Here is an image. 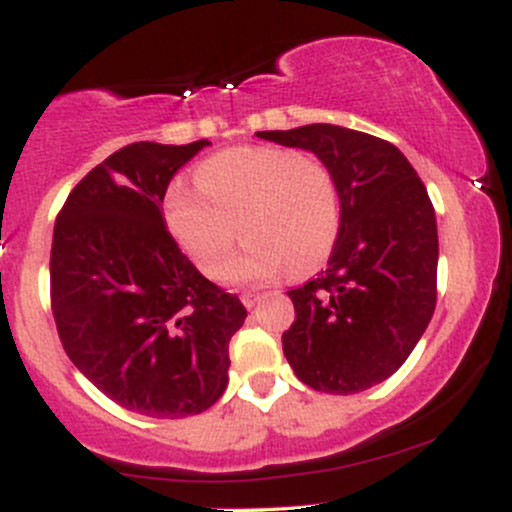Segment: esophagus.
<instances>
[{
  "instance_id": "obj_1",
  "label": "esophagus",
  "mask_w": 512,
  "mask_h": 512,
  "mask_svg": "<svg viewBox=\"0 0 512 512\" xmlns=\"http://www.w3.org/2000/svg\"><path fill=\"white\" fill-rule=\"evenodd\" d=\"M262 293H255V291H245L243 293V296H240V301H243V305H245V308H255V305L257 303H260L262 301Z\"/></svg>"
}]
</instances>
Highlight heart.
Returning <instances> with one entry per match:
<instances>
[{
	"label": "heart",
	"instance_id": "1",
	"mask_svg": "<svg viewBox=\"0 0 512 512\" xmlns=\"http://www.w3.org/2000/svg\"><path fill=\"white\" fill-rule=\"evenodd\" d=\"M197 190L173 185L166 219L180 248L214 276L237 237L244 250L223 279L250 284L313 272L332 255L342 226V199L332 170L317 158L279 146H240L211 156L195 173Z\"/></svg>",
	"mask_w": 512,
	"mask_h": 512
}]
</instances>
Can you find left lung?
Wrapping results in <instances>:
<instances>
[{"label":"left lung","instance_id":"obj_1","mask_svg":"<svg viewBox=\"0 0 512 512\" xmlns=\"http://www.w3.org/2000/svg\"><path fill=\"white\" fill-rule=\"evenodd\" d=\"M313 151L332 170L342 226L327 269L289 291L281 337L296 378L330 395L383 383L407 361L436 310V211L395 144L339 125L257 132Z\"/></svg>","mask_w":512,"mask_h":512}]
</instances>
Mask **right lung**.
Returning <instances> with one entry per match:
<instances>
[{
  "mask_svg": "<svg viewBox=\"0 0 512 512\" xmlns=\"http://www.w3.org/2000/svg\"><path fill=\"white\" fill-rule=\"evenodd\" d=\"M207 139L137 142L69 192L55 221L50 298L67 356L137 414H202L228 385V342L248 310L182 255L161 202Z\"/></svg>",
  "mask_w": 512,
  "mask_h": 512,
  "instance_id": "1",
  "label": "right lung"
}]
</instances>
